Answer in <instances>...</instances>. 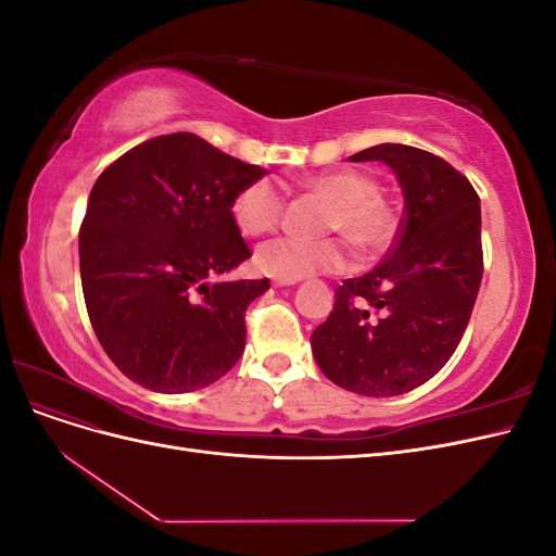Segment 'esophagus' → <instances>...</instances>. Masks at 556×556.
Masks as SVG:
<instances>
[{"mask_svg": "<svg viewBox=\"0 0 556 556\" xmlns=\"http://www.w3.org/2000/svg\"><path fill=\"white\" fill-rule=\"evenodd\" d=\"M274 282H276V285H278V288H285V285H294V282H296V280H285V278H276V280H274Z\"/></svg>", "mask_w": 556, "mask_h": 556, "instance_id": "obj_1", "label": "esophagus"}]
</instances>
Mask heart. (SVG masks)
Here are the masks:
<instances>
[{"instance_id":"b5f03b06","label":"heart","mask_w":556,"mask_h":556,"mask_svg":"<svg viewBox=\"0 0 556 556\" xmlns=\"http://www.w3.org/2000/svg\"><path fill=\"white\" fill-rule=\"evenodd\" d=\"M301 188L329 201L323 229L339 231L362 255L376 257L392 245L399 217L392 201L380 192L376 176L362 169H336L317 174L301 182ZM288 208V199L274 178L248 182L233 197L231 215L248 237H260L276 229ZM348 264V243L343 239L280 237L257 250V266L266 276L299 280L315 274L341 271Z\"/></svg>"}]
</instances>
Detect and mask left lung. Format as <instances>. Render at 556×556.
<instances>
[{"mask_svg": "<svg viewBox=\"0 0 556 556\" xmlns=\"http://www.w3.org/2000/svg\"><path fill=\"white\" fill-rule=\"evenodd\" d=\"M352 162L392 166L406 211L384 260L336 290L313 336L331 382L364 396H396L433 378L457 350L482 280L480 197L443 157L380 143Z\"/></svg>", "mask_w": 556, "mask_h": 556, "instance_id": "left-lung-1", "label": "left lung"}]
</instances>
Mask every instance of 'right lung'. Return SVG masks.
Listing matches in <instances>:
<instances>
[{
    "instance_id": "1",
    "label": "right lung",
    "mask_w": 556,
    "mask_h": 556,
    "mask_svg": "<svg viewBox=\"0 0 556 556\" xmlns=\"http://www.w3.org/2000/svg\"><path fill=\"white\" fill-rule=\"evenodd\" d=\"M264 174L176 131L97 178L78 233L83 296L111 362L146 390L194 392L241 359L245 311L268 278L208 280L252 255L231 204Z\"/></svg>"
}]
</instances>
